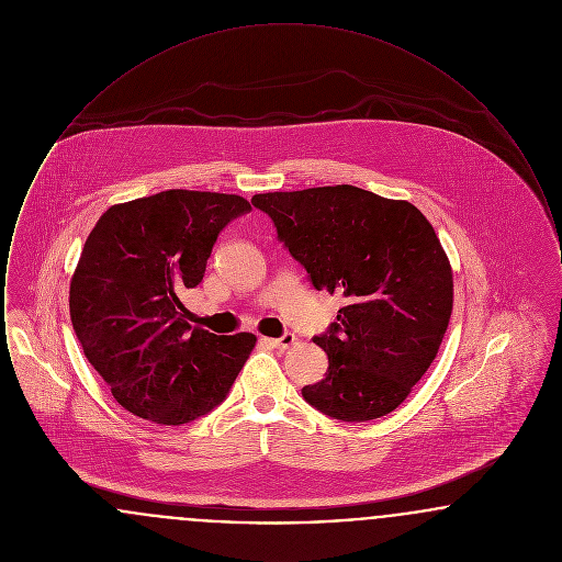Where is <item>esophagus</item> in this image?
<instances>
[{
  "label": "esophagus",
  "mask_w": 562,
  "mask_h": 562,
  "mask_svg": "<svg viewBox=\"0 0 562 562\" xmlns=\"http://www.w3.org/2000/svg\"><path fill=\"white\" fill-rule=\"evenodd\" d=\"M269 344H271L273 348L289 349L293 348L294 344H296V337H294L293 333H286V335H282L280 339H271Z\"/></svg>",
  "instance_id": "1"
}]
</instances>
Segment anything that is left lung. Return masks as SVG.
Segmentation results:
<instances>
[{"mask_svg": "<svg viewBox=\"0 0 562 562\" xmlns=\"http://www.w3.org/2000/svg\"><path fill=\"white\" fill-rule=\"evenodd\" d=\"M318 291L346 296L314 337L328 356L303 398L341 422L398 408L434 362L453 312V269L431 223L406 200L335 186L252 195Z\"/></svg>", "mask_w": 562, "mask_h": 562, "instance_id": "8db88e82", "label": "left lung"}]
</instances>
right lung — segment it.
I'll return each instance as SVG.
<instances>
[{
    "mask_svg": "<svg viewBox=\"0 0 562 562\" xmlns=\"http://www.w3.org/2000/svg\"><path fill=\"white\" fill-rule=\"evenodd\" d=\"M250 204L236 193L168 189L115 204L81 248L69 314L88 362L126 411L189 424L225 401L252 333L189 324L181 293L202 282L218 232Z\"/></svg>",
    "mask_w": 562,
    "mask_h": 562,
    "instance_id": "right-lung-1",
    "label": "right lung"
}]
</instances>
